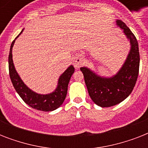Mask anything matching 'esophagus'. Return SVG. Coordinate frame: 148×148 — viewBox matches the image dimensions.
Returning a JSON list of instances; mask_svg holds the SVG:
<instances>
[{
    "label": "esophagus",
    "mask_w": 148,
    "mask_h": 148,
    "mask_svg": "<svg viewBox=\"0 0 148 148\" xmlns=\"http://www.w3.org/2000/svg\"><path fill=\"white\" fill-rule=\"evenodd\" d=\"M83 64V58L81 56H77L74 59V66L76 68H79Z\"/></svg>",
    "instance_id": "1"
}]
</instances>
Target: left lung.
<instances>
[{"label":"left lung","mask_w":148,"mask_h":148,"mask_svg":"<svg viewBox=\"0 0 148 148\" xmlns=\"http://www.w3.org/2000/svg\"><path fill=\"white\" fill-rule=\"evenodd\" d=\"M117 24L131 43L129 52L124 65L112 77H102L88 67H81L90 98L97 105L108 108L121 103L131 95L138 79L140 65V54L138 40L128 27L121 20Z\"/></svg>","instance_id":"obj_1"}]
</instances>
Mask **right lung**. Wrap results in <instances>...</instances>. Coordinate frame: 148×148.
<instances>
[{
    "label": "right lung",
    "instance_id": "obj_1",
    "mask_svg": "<svg viewBox=\"0 0 148 148\" xmlns=\"http://www.w3.org/2000/svg\"><path fill=\"white\" fill-rule=\"evenodd\" d=\"M17 38H15V40L17 39ZM15 40H13L12 44L10 45V53L8 57L9 74L14 88L22 100L34 109L42 111H52L56 110L62 104L65 100L67 93V86L72 74H74V67L71 65L60 75L58 80V87L53 92L49 95H39L34 92L33 90L29 89L24 84L14 68L12 60V47Z\"/></svg>",
    "mask_w": 148,
    "mask_h": 148
}]
</instances>
